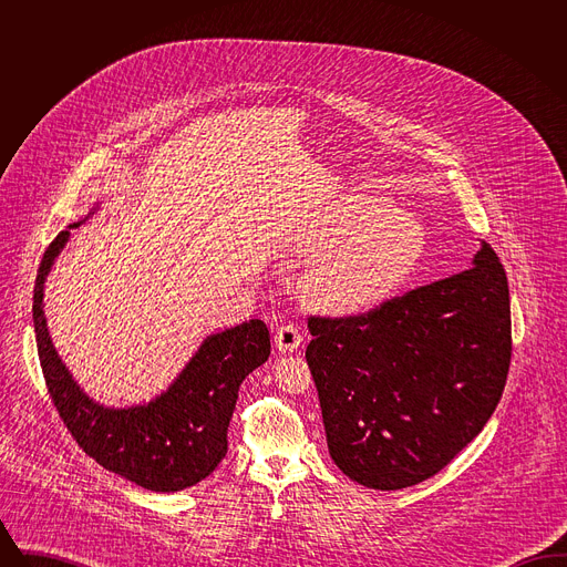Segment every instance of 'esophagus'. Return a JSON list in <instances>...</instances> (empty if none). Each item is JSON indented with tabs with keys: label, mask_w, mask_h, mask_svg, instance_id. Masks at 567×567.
Segmentation results:
<instances>
[{
	"label": "esophagus",
	"mask_w": 567,
	"mask_h": 567,
	"mask_svg": "<svg viewBox=\"0 0 567 567\" xmlns=\"http://www.w3.org/2000/svg\"><path fill=\"white\" fill-rule=\"evenodd\" d=\"M301 340H303L301 331L297 329L296 324L291 323L280 324L278 331H276V336H274V344H276V349L280 352L297 351L299 344H301Z\"/></svg>",
	"instance_id": "esophagus-1"
}]
</instances>
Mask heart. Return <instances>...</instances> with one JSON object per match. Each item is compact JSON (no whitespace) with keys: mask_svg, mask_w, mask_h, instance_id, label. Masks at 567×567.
<instances>
[{"mask_svg":"<svg viewBox=\"0 0 567 567\" xmlns=\"http://www.w3.org/2000/svg\"><path fill=\"white\" fill-rule=\"evenodd\" d=\"M427 236L416 216L395 210L377 193H354L336 202L297 238L293 252L319 260L303 289L327 312L370 310L393 296L425 255Z\"/></svg>","mask_w":567,"mask_h":567,"instance_id":"b5f03b06","label":"heart"}]
</instances>
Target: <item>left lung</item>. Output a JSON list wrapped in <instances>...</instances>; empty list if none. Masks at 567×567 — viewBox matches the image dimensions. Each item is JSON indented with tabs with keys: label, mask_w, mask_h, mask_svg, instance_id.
<instances>
[{
	"label": "left lung",
	"mask_w": 567,
	"mask_h": 567,
	"mask_svg": "<svg viewBox=\"0 0 567 567\" xmlns=\"http://www.w3.org/2000/svg\"><path fill=\"white\" fill-rule=\"evenodd\" d=\"M327 449L359 485H419L483 432L511 368V293L495 250L470 270L349 319L308 321Z\"/></svg>",
	"instance_id": "1"
}]
</instances>
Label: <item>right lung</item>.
Wrapping results in <instances>:
<instances>
[{
  "label": "right lung",
  "mask_w": 567,
  "mask_h": 567,
  "mask_svg": "<svg viewBox=\"0 0 567 567\" xmlns=\"http://www.w3.org/2000/svg\"><path fill=\"white\" fill-rule=\"evenodd\" d=\"M68 225L47 248L33 289V327L49 393L89 457L142 488L174 493L202 483L227 455V427L244 378L270 357V331L250 319L204 338L183 372L144 404L114 408L95 402L61 361L47 315L44 282L70 240Z\"/></svg>",
  "instance_id": "obj_1"
}]
</instances>
